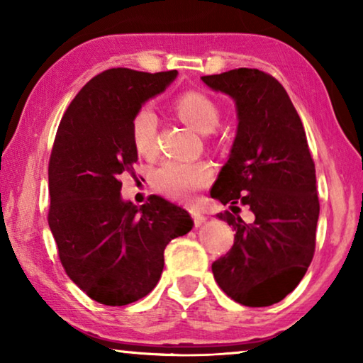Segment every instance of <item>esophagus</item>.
<instances>
[{
  "instance_id": "obj_1",
  "label": "esophagus",
  "mask_w": 363,
  "mask_h": 363,
  "mask_svg": "<svg viewBox=\"0 0 363 363\" xmlns=\"http://www.w3.org/2000/svg\"><path fill=\"white\" fill-rule=\"evenodd\" d=\"M190 216H192V219H194V224L199 227V225H201L206 220V216L203 213H201L199 208H190Z\"/></svg>"
}]
</instances>
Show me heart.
<instances>
[{"mask_svg":"<svg viewBox=\"0 0 363 363\" xmlns=\"http://www.w3.org/2000/svg\"><path fill=\"white\" fill-rule=\"evenodd\" d=\"M174 108L182 121L200 133H210L218 126L220 112L210 96L187 91L177 97ZM158 118L153 108L143 106L133 116L131 138L139 155H157ZM213 169L205 162H167L153 173V186L171 199H184L210 184Z\"/></svg>","mask_w":363,"mask_h":363,"instance_id":"b5f03b06","label":"heart"}]
</instances>
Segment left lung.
<instances>
[{"label":"left lung","instance_id":"left-lung-1","mask_svg":"<svg viewBox=\"0 0 363 363\" xmlns=\"http://www.w3.org/2000/svg\"><path fill=\"white\" fill-rule=\"evenodd\" d=\"M201 79L229 94L238 113L230 157L210 194L233 212L247 206L255 218L245 223L230 211L219 214L235 240L213 262V275L237 303L275 304L303 280L315 251L320 203L304 126L284 86L266 72L235 69Z\"/></svg>","mask_w":363,"mask_h":363}]
</instances>
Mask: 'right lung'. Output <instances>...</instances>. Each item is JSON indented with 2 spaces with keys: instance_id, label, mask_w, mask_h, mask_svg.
Returning <instances> with one entry per match:
<instances>
[{
  "instance_id": "add662e5",
  "label": "right lung",
  "mask_w": 363,
  "mask_h": 363,
  "mask_svg": "<svg viewBox=\"0 0 363 363\" xmlns=\"http://www.w3.org/2000/svg\"><path fill=\"white\" fill-rule=\"evenodd\" d=\"M177 72L108 69L86 83L60 120L49 157L48 223L73 284L106 306L149 294L163 272V251L194 220L181 206L150 195L123 201V173L134 176L131 121L167 89Z\"/></svg>"
}]
</instances>
